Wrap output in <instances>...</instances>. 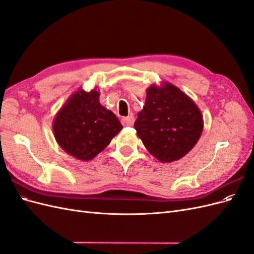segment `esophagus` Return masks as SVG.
<instances>
[{
	"label": "esophagus",
	"instance_id": "obj_1",
	"mask_svg": "<svg viewBox=\"0 0 254 254\" xmlns=\"http://www.w3.org/2000/svg\"><path fill=\"white\" fill-rule=\"evenodd\" d=\"M122 123H123V125H124V126H132L133 123H134V118L132 117V115H129V117L123 118Z\"/></svg>",
	"mask_w": 254,
	"mask_h": 254
}]
</instances>
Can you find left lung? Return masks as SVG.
<instances>
[{"mask_svg": "<svg viewBox=\"0 0 254 254\" xmlns=\"http://www.w3.org/2000/svg\"><path fill=\"white\" fill-rule=\"evenodd\" d=\"M137 136L161 162L179 160L194 147L203 129L195 103L171 83L151 86L134 123Z\"/></svg>", "mask_w": 254, "mask_h": 254, "instance_id": "left-lung-1", "label": "left lung"}]
</instances>
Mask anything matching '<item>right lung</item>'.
<instances>
[{"label": "right lung", "mask_w": 254, "mask_h": 254, "mask_svg": "<svg viewBox=\"0 0 254 254\" xmlns=\"http://www.w3.org/2000/svg\"><path fill=\"white\" fill-rule=\"evenodd\" d=\"M98 98L95 90L76 92L54 121L53 131L60 147L81 161H89L103 151L123 128Z\"/></svg>", "instance_id": "obj_1"}]
</instances>
